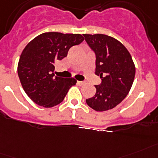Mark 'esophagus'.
<instances>
[{
	"instance_id": "1",
	"label": "esophagus",
	"mask_w": 158,
	"mask_h": 158,
	"mask_svg": "<svg viewBox=\"0 0 158 158\" xmlns=\"http://www.w3.org/2000/svg\"><path fill=\"white\" fill-rule=\"evenodd\" d=\"M77 84L79 85H82L85 84V81H77Z\"/></svg>"
}]
</instances>
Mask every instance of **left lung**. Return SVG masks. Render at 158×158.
<instances>
[{
	"instance_id": "obj_1",
	"label": "left lung",
	"mask_w": 158,
	"mask_h": 158,
	"mask_svg": "<svg viewBox=\"0 0 158 158\" xmlns=\"http://www.w3.org/2000/svg\"><path fill=\"white\" fill-rule=\"evenodd\" d=\"M83 35L96 56L95 74L102 79L101 84L95 85L96 94L86 99V103L97 111L110 110L129 93L135 77V64L127 48L114 38L102 34Z\"/></svg>"
}]
</instances>
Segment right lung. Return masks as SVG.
I'll return each instance as SVG.
<instances>
[{
  "label": "right lung",
  "instance_id": "right-lung-1",
  "mask_svg": "<svg viewBox=\"0 0 158 158\" xmlns=\"http://www.w3.org/2000/svg\"><path fill=\"white\" fill-rule=\"evenodd\" d=\"M83 40L80 34L47 32L26 46L19 59L18 74L23 89L35 103L44 107L58 105L70 87L76 85L74 78L55 77V63Z\"/></svg>",
  "mask_w": 158,
  "mask_h": 158
}]
</instances>
